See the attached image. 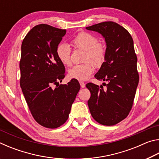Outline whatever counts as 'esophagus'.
<instances>
[{
  "mask_svg": "<svg viewBox=\"0 0 159 159\" xmlns=\"http://www.w3.org/2000/svg\"><path fill=\"white\" fill-rule=\"evenodd\" d=\"M79 83H80V87H81L82 88H85V83H84V82H83V81H80V82H79Z\"/></svg>",
  "mask_w": 159,
  "mask_h": 159,
  "instance_id": "34e87169",
  "label": "esophagus"
}]
</instances>
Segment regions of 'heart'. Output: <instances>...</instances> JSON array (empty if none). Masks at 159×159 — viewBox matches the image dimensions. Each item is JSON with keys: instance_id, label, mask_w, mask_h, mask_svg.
I'll list each match as a JSON object with an SVG mask.
<instances>
[{"instance_id": "b5f03b06", "label": "heart", "mask_w": 159, "mask_h": 159, "mask_svg": "<svg viewBox=\"0 0 159 159\" xmlns=\"http://www.w3.org/2000/svg\"><path fill=\"white\" fill-rule=\"evenodd\" d=\"M76 49L85 51L83 61L85 63L75 65L69 70L68 76L71 79L85 80L89 79L96 67L101 66L107 57V48L98 42V37L88 32H80L72 39ZM56 55L60 62L65 66L71 64V49L66 43H60L56 48Z\"/></svg>"}]
</instances>
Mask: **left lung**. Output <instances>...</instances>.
<instances>
[{
	"instance_id": "1",
	"label": "left lung",
	"mask_w": 159,
	"mask_h": 159,
	"mask_svg": "<svg viewBox=\"0 0 159 159\" xmlns=\"http://www.w3.org/2000/svg\"><path fill=\"white\" fill-rule=\"evenodd\" d=\"M105 39L107 57L95 77L107 82L106 86L89 83L88 101L90 114L97 122L114 125L128 116L133 104L139 83L137 55L129 32L114 21H104L86 27Z\"/></svg>"
}]
</instances>
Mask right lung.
<instances>
[{"label":"right lung","mask_w":159,"mask_h":159,"mask_svg":"<svg viewBox=\"0 0 159 159\" xmlns=\"http://www.w3.org/2000/svg\"><path fill=\"white\" fill-rule=\"evenodd\" d=\"M66 32L41 24L32 28L21 43V90L34 119L48 128H57L66 121L80 90L75 79L65 85L59 83L65 76V68L56 48Z\"/></svg>","instance_id":"1"}]
</instances>
